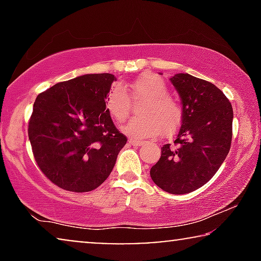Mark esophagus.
<instances>
[{
  "label": "esophagus",
  "instance_id": "34e87169",
  "mask_svg": "<svg viewBox=\"0 0 261 261\" xmlns=\"http://www.w3.org/2000/svg\"><path fill=\"white\" fill-rule=\"evenodd\" d=\"M129 144L132 145V146H141V145H144V141H141V140H137V139H129Z\"/></svg>",
  "mask_w": 261,
  "mask_h": 261
}]
</instances>
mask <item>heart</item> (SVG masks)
Masks as SVG:
<instances>
[{"mask_svg": "<svg viewBox=\"0 0 261 261\" xmlns=\"http://www.w3.org/2000/svg\"><path fill=\"white\" fill-rule=\"evenodd\" d=\"M145 98L141 106V116L130 119L122 127L124 134L133 139L155 138L164 134H172L179 127L183 109L176 98L167 95L169 89L158 74L146 73L128 84L113 85L106 99V107L110 116L117 122L127 119L130 112V99Z\"/></svg>", "mask_w": 261, "mask_h": 261, "instance_id": "heart-1", "label": "heart"}]
</instances>
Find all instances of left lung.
<instances>
[{"label": "left lung", "mask_w": 261, "mask_h": 261, "mask_svg": "<svg viewBox=\"0 0 261 261\" xmlns=\"http://www.w3.org/2000/svg\"><path fill=\"white\" fill-rule=\"evenodd\" d=\"M179 95L183 117L174 146L162 147L151 167V178L164 191L183 195L212 179L226 159L231 144L233 108L210 82L189 73L170 78Z\"/></svg>", "instance_id": "8db88e82"}]
</instances>
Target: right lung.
Returning <instances> with one entry per match:
<instances>
[{"label": "right lung", "instance_id": "obj_1", "mask_svg": "<svg viewBox=\"0 0 261 261\" xmlns=\"http://www.w3.org/2000/svg\"><path fill=\"white\" fill-rule=\"evenodd\" d=\"M114 81L112 73L83 74L57 83L35 99L28 123L35 162L64 190L99 187L126 145L106 107Z\"/></svg>", "mask_w": 261, "mask_h": 261}]
</instances>
